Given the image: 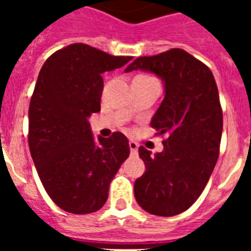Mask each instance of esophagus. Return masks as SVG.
<instances>
[{
	"label": "esophagus",
	"mask_w": 251,
	"mask_h": 251,
	"mask_svg": "<svg viewBox=\"0 0 251 251\" xmlns=\"http://www.w3.org/2000/svg\"><path fill=\"white\" fill-rule=\"evenodd\" d=\"M129 147H130V151H131V153H134V155H135V153L138 152V147H139V146H138L137 142L130 141L129 142Z\"/></svg>",
	"instance_id": "34e87169"
}]
</instances>
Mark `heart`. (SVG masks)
Here are the masks:
<instances>
[{
	"label": "heart",
	"instance_id": "heart-1",
	"mask_svg": "<svg viewBox=\"0 0 251 251\" xmlns=\"http://www.w3.org/2000/svg\"><path fill=\"white\" fill-rule=\"evenodd\" d=\"M150 78H151V76H147V75H138V76H135L134 79H150Z\"/></svg>",
	"mask_w": 251,
	"mask_h": 251
}]
</instances>
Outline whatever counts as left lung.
<instances>
[{
    "mask_svg": "<svg viewBox=\"0 0 251 251\" xmlns=\"http://www.w3.org/2000/svg\"><path fill=\"white\" fill-rule=\"evenodd\" d=\"M152 73L164 83V100L151 120L164 150L151 155L139 147L146 172L134 183L145 211L175 216L202 194L219 157L223 112L218 86L206 65L183 49L139 57L125 69Z\"/></svg>",
    "mask_w": 251,
    "mask_h": 251,
    "instance_id": "obj_1",
    "label": "left lung"
}]
</instances>
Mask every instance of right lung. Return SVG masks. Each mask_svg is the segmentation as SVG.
I'll list each match as a JSON object with an SVG mask.
<instances>
[{
    "mask_svg": "<svg viewBox=\"0 0 251 251\" xmlns=\"http://www.w3.org/2000/svg\"><path fill=\"white\" fill-rule=\"evenodd\" d=\"M131 57L76 43L45 61L28 109V146L43 186L57 206L76 215L100 210L130 153L122 133L94 137L88 118L100 112L101 74Z\"/></svg>",
    "mask_w": 251,
    "mask_h": 251,
    "instance_id": "right-lung-1",
    "label": "right lung"
}]
</instances>
